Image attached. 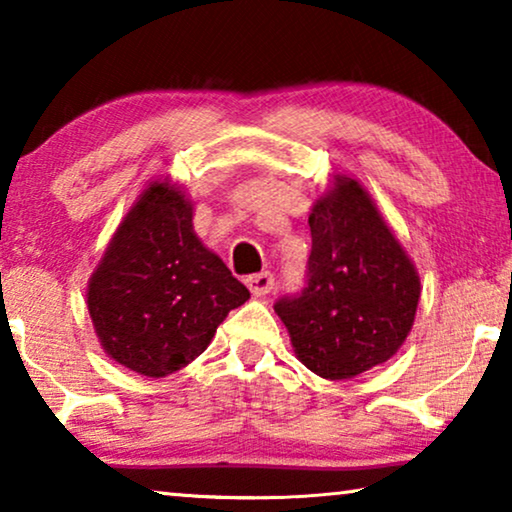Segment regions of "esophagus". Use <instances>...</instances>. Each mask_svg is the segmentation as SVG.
I'll return each mask as SVG.
<instances>
[{
  "mask_svg": "<svg viewBox=\"0 0 512 512\" xmlns=\"http://www.w3.org/2000/svg\"><path fill=\"white\" fill-rule=\"evenodd\" d=\"M247 286L254 296H265V293H270L272 289H275V277H272V272H268V270L258 272V275L247 277Z\"/></svg>",
  "mask_w": 512,
  "mask_h": 512,
  "instance_id": "1",
  "label": "esophagus"
}]
</instances>
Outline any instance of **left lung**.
<instances>
[{
	"mask_svg": "<svg viewBox=\"0 0 512 512\" xmlns=\"http://www.w3.org/2000/svg\"><path fill=\"white\" fill-rule=\"evenodd\" d=\"M312 254L300 293L275 312L303 366L349 380L380 366L408 338L419 275L366 188L338 174L310 214Z\"/></svg>",
	"mask_w": 512,
	"mask_h": 512,
	"instance_id": "obj_1",
	"label": "left lung"
}]
</instances>
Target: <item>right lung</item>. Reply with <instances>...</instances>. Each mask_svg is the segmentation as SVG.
I'll return each instance as SVG.
<instances>
[{"label": "right lung", "instance_id": "right-lung-1", "mask_svg": "<svg viewBox=\"0 0 512 512\" xmlns=\"http://www.w3.org/2000/svg\"><path fill=\"white\" fill-rule=\"evenodd\" d=\"M86 296L104 352L139 375L165 377L205 352L249 289L193 233L191 200L165 179L125 214Z\"/></svg>", "mask_w": 512, "mask_h": 512}]
</instances>
